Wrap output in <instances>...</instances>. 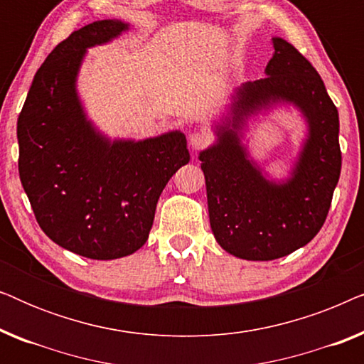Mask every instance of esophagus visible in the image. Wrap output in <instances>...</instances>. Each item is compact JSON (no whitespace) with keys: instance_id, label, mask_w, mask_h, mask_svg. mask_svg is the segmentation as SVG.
<instances>
[{"instance_id":"esophagus-1","label":"esophagus","mask_w":364,"mask_h":364,"mask_svg":"<svg viewBox=\"0 0 364 364\" xmlns=\"http://www.w3.org/2000/svg\"><path fill=\"white\" fill-rule=\"evenodd\" d=\"M188 141H191V146L198 151V149H205L210 146L212 136L205 131H198V132L191 134V139H188Z\"/></svg>"}]
</instances>
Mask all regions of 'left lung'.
<instances>
[{"instance_id": "obj_1", "label": "left lung", "mask_w": 364, "mask_h": 364, "mask_svg": "<svg viewBox=\"0 0 364 364\" xmlns=\"http://www.w3.org/2000/svg\"><path fill=\"white\" fill-rule=\"evenodd\" d=\"M267 77L233 96L215 146L200 152L210 227L223 250L245 260H275L306 245L320 232L341 172L338 109L311 63L295 46L273 38ZM291 102L309 122V137L288 181L261 176L240 144L245 119L273 102Z\"/></svg>"}]
</instances>
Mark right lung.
Returning <instances> with one entry per match:
<instances>
[{
	"label": "right lung",
	"instance_id": "1",
	"mask_svg": "<svg viewBox=\"0 0 364 364\" xmlns=\"http://www.w3.org/2000/svg\"><path fill=\"white\" fill-rule=\"evenodd\" d=\"M127 28L102 19L69 34L38 69L18 117L19 178L39 227L92 260L131 255L147 242L164 187L191 161L182 132L111 142L86 119L76 92L86 49Z\"/></svg>",
	"mask_w": 364,
	"mask_h": 364
}]
</instances>
